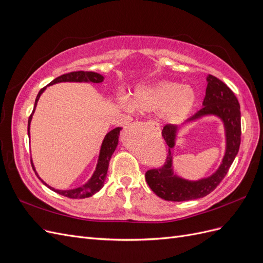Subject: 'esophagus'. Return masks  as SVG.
I'll use <instances>...</instances> for the list:
<instances>
[{"label": "esophagus", "instance_id": "1", "mask_svg": "<svg viewBox=\"0 0 263 263\" xmlns=\"http://www.w3.org/2000/svg\"><path fill=\"white\" fill-rule=\"evenodd\" d=\"M148 125H149V126H153V127H157V124H156L155 122H153V121H149V122H148Z\"/></svg>", "mask_w": 263, "mask_h": 263}]
</instances>
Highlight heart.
Returning a JSON list of instances; mask_svg holds the SVG:
<instances>
[{
  "mask_svg": "<svg viewBox=\"0 0 263 263\" xmlns=\"http://www.w3.org/2000/svg\"><path fill=\"white\" fill-rule=\"evenodd\" d=\"M196 94L189 86L178 82L162 81L140 87L134 95L133 104L144 112H161L168 123L179 124L192 112Z\"/></svg>",
  "mask_w": 263,
  "mask_h": 263,
  "instance_id": "b5f03b06",
  "label": "heart"
}]
</instances>
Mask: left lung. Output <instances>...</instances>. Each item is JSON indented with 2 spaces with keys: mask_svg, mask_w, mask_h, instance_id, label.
<instances>
[{
  "mask_svg": "<svg viewBox=\"0 0 263 263\" xmlns=\"http://www.w3.org/2000/svg\"><path fill=\"white\" fill-rule=\"evenodd\" d=\"M208 114L217 115L222 119L225 125L227 149L225 157L222 159V163L212 177L200 181L192 182L173 176L171 169V148L174 146L178 127L172 124L164 125L161 134L166 145L169 146L168 155L164 159L163 164L148 170L145 174L149 187L163 200L183 202L206 196L217 187L234 162L241 140L240 105L234 92L219 79L211 74L208 77V87H206L203 107L189 121H194Z\"/></svg>",
  "mask_w": 263,
  "mask_h": 263,
  "instance_id": "obj_1",
  "label": "left lung"
}]
</instances>
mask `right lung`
<instances>
[{"mask_svg":"<svg viewBox=\"0 0 263 263\" xmlns=\"http://www.w3.org/2000/svg\"><path fill=\"white\" fill-rule=\"evenodd\" d=\"M103 80H104V77L99 74V73L91 72V71H73V72L66 73V74H62L58 78H55L54 80H52L48 85L58 83V82H92V83H100ZM45 89H46V86L43 87V89L39 91V93L37 94L33 113L35 110L37 102L39 100V97H41ZM33 113L30 114V116L28 118V135H29V123L31 121V115H33ZM121 129H122L121 127H116V128H114L113 130H110L105 136L104 140H103L102 147H101V153H100V157H99V162H98V165H97V170H95L92 178L89 181H87L86 184H84L80 187H78V189L69 190V191L54 190V189L50 187L49 185H47L46 183L43 181L44 184H46L50 190L54 191V192H57L58 194L67 196L69 198H84V197L92 196L93 194L99 192V191L102 189V186L104 185V181H105L107 169H108L109 159H110V157H112L113 153L116 149V146L118 144V136H119V132H121ZM31 166H33V169L35 171L33 163H31ZM37 177H38V174H37ZM39 179H41V178H39Z\"/></svg>","mask_w":263,"mask_h":263,"instance_id":"add662e5","label":"right lung"}]
</instances>
